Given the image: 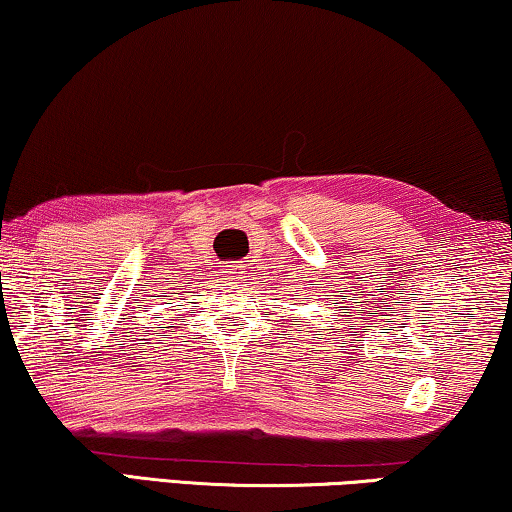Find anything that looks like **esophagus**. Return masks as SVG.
<instances>
[{"label":"esophagus","instance_id":"obj_1","mask_svg":"<svg viewBox=\"0 0 512 512\" xmlns=\"http://www.w3.org/2000/svg\"><path fill=\"white\" fill-rule=\"evenodd\" d=\"M227 273H229V278L241 280V278H243V266H234V269H229Z\"/></svg>","mask_w":512,"mask_h":512}]
</instances>
